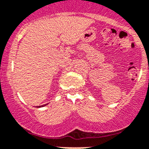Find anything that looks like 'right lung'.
<instances>
[{"instance_id":"add662e5","label":"right lung","mask_w":149,"mask_h":149,"mask_svg":"<svg viewBox=\"0 0 149 149\" xmlns=\"http://www.w3.org/2000/svg\"><path fill=\"white\" fill-rule=\"evenodd\" d=\"M42 106H44V105H42Z\"/></svg>"}]
</instances>
